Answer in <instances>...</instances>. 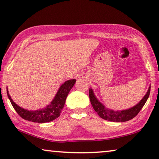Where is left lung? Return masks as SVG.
<instances>
[{
	"instance_id": "obj_1",
	"label": "left lung",
	"mask_w": 159,
	"mask_h": 159,
	"mask_svg": "<svg viewBox=\"0 0 159 159\" xmlns=\"http://www.w3.org/2000/svg\"><path fill=\"white\" fill-rule=\"evenodd\" d=\"M150 91H151V86H149L146 95L137 104L131 108L124 109V110L115 111L113 109L107 108L96 97L92 89H89V98H90L91 104L93 109L102 119L111 122H126L135 117L141 110L149 97Z\"/></svg>"
}]
</instances>
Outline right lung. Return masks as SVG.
Instances as JSON below:
<instances>
[{
  "instance_id": "1",
  "label": "right lung",
  "mask_w": 159,
  "mask_h": 159,
  "mask_svg": "<svg viewBox=\"0 0 159 159\" xmlns=\"http://www.w3.org/2000/svg\"><path fill=\"white\" fill-rule=\"evenodd\" d=\"M76 81L75 79H70L64 82L58 89L57 92L50 102V104L47 105L45 107L37 110H28L19 107L13 101L10 97L7 88V95L11 103L16 111L19 114V116L23 119L38 123H44V122H51L59 117L62 108H63L65 102H66L67 96L68 95L69 91L74 86Z\"/></svg>"
}]
</instances>
